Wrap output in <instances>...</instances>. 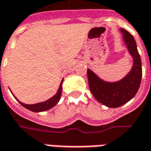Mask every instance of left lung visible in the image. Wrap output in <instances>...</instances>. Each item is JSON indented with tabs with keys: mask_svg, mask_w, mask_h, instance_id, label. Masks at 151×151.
I'll return each mask as SVG.
<instances>
[{
	"mask_svg": "<svg viewBox=\"0 0 151 151\" xmlns=\"http://www.w3.org/2000/svg\"><path fill=\"white\" fill-rule=\"evenodd\" d=\"M123 40L134 63L131 70L123 78L115 82H108L99 78L92 70H87L88 82L93 96L97 101L110 108H117L131 100L138 92L141 84L142 61L134 37L121 29Z\"/></svg>",
	"mask_w": 151,
	"mask_h": 151,
	"instance_id": "1",
	"label": "left lung"
}]
</instances>
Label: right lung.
<instances>
[{
	"label": "right lung",
	"instance_id": "right-lung-1",
	"mask_svg": "<svg viewBox=\"0 0 151 151\" xmlns=\"http://www.w3.org/2000/svg\"><path fill=\"white\" fill-rule=\"evenodd\" d=\"M62 82H63V79L61 80L58 90V92H57L55 95L53 96L52 98H50V99H48L47 101H43V102H39V103L33 104V105H27V104L22 103V101H20L18 99H17L15 96L14 97H15V98L19 101V103L21 104L22 106H23L24 108H26L28 110L33 111V112H42V111H45V110H48L51 109V108H53L54 106H56L58 104V102L60 100L61 95V90H62Z\"/></svg>",
	"mask_w": 151,
	"mask_h": 151
}]
</instances>
